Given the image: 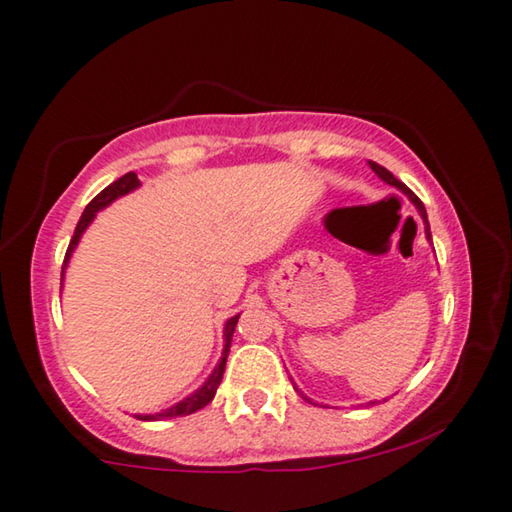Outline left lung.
<instances>
[{"mask_svg": "<svg viewBox=\"0 0 512 512\" xmlns=\"http://www.w3.org/2000/svg\"><path fill=\"white\" fill-rule=\"evenodd\" d=\"M368 165L372 167V172H375V174H377V177H379L381 181H386V183H388V186H395V188H398V190H402V193L409 197V200H411V204H414V207L418 209V213H421V218H423V225H425V236H427V239H430V241H432V234H430V223H427V211H425V207H423V202H421V200H418V197H416L414 193H411V190H409L407 186H404V183H402L400 179H395V177H393V174L386 170V167H381L379 163H375V160H368ZM296 391H299V388H296ZM303 398H305V395H303ZM305 400H308V398H305Z\"/></svg>", "mask_w": 512, "mask_h": 512, "instance_id": "8db88e82", "label": "left lung"}]
</instances>
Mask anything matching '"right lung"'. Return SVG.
Returning <instances> with one entry per match:
<instances>
[{
	"mask_svg": "<svg viewBox=\"0 0 512 512\" xmlns=\"http://www.w3.org/2000/svg\"><path fill=\"white\" fill-rule=\"evenodd\" d=\"M135 188H140V179H137L135 172H128L124 177L117 179L114 183H110L108 188H103L101 193H98L94 200L87 204V209L82 211L80 216V223L75 227L73 232V239L68 243V250H66V257H64V266H61V280H64V273H66V266L71 262V255L73 250L78 248V243L82 239V234L87 232V227L91 225V220L96 218V213L110 207L114 200H119V197H124L128 193H133ZM236 322H239V315L230 317L225 322V329H223V356H220V361L216 368H213L211 375L207 377V381L188 395V398H183L181 402L172 404V407H167L163 411H158V414H135V418H140V421H165V418H177V416H188V414H195V411H200L202 407H207V404L213 400V395H216L218 386H220V379H223V372H225V363H227V354H230V345H232V335L236 329Z\"/></svg>",
	"mask_w": 512,
	"mask_h": 512,
	"instance_id": "add662e5",
	"label": "right lung"
}]
</instances>
